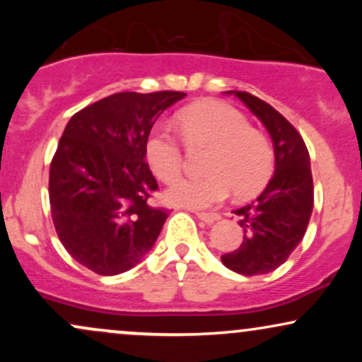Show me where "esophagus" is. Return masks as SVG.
I'll use <instances>...</instances> for the list:
<instances>
[{"label":"esophagus","mask_w":362,"mask_h":362,"mask_svg":"<svg viewBox=\"0 0 362 362\" xmlns=\"http://www.w3.org/2000/svg\"><path fill=\"white\" fill-rule=\"evenodd\" d=\"M197 218L207 224H213L214 221H218L221 216H219L218 213H197Z\"/></svg>","instance_id":"esophagus-1"}]
</instances>
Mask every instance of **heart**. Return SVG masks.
I'll use <instances>...</instances> for the list:
<instances>
[{"label": "heart", "instance_id": "1", "mask_svg": "<svg viewBox=\"0 0 362 362\" xmlns=\"http://www.w3.org/2000/svg\"><path fill=\"white\" fill-rule=\"evenodd\" d=\"M189 148L209 146L206 177L187 178L167 192L172 204L204 209L224 201L231 190L252 195L269 182L276 155L264 132L250 127L240 110L223 102L195 103L177 117ZM146 160L158 180L175 184L185 167V153L167 126H156L146 141Z\"/></svg>", "mask_w": 362, "mask_h": 362}]
</instances>
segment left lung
<instances>
[{
  "label": "left lung",
  "mask_w": 362,
  "mask_h": 362,
  "mask_svg": "<svg viewBox=\"0 0 362 362\" xmlns=\"http://www.w3.org/2000/svg\"><path fill=\"white\" fill-rule=\"evenodd\" d=\"M255 114L271 134L276 172L257 201L235 211L243 230L236 250L223 264L242 276L276 271L300 245L313 211L310 155L300 132L284 115L248 91H230Z\"/></svg>",
  "instance_id": "1"
}]
</instances>
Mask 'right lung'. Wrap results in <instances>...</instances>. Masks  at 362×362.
I'll use <instances>...</instances> for the list:
<instances>
[{"instance_id":"add662e5","label":"right lung","mask_w":362,"mask_h":362,"mask_svg":"<svg viewBox=\"0 0 362 362\" xmlns=\"http://www.w3.org/2000/svg\"><path fill=\"white\" fill-rule=\"evenodd\" d=\"M182 91H122L69 119L49 170L56 233L74 260L100 276L134 267L168 218L149 197L158 189L146 141Z\"/></svg>"}]
</instances>
